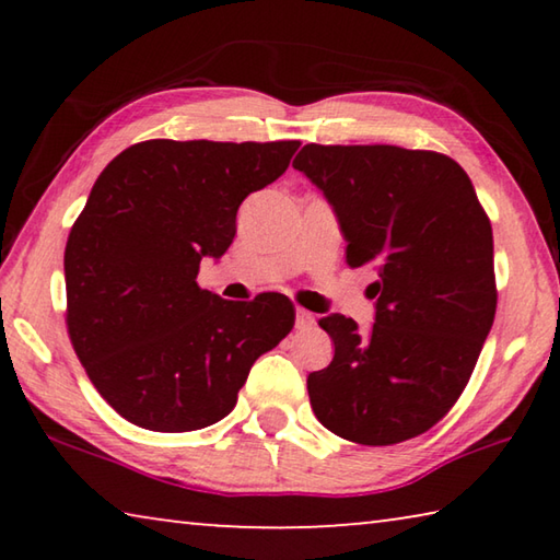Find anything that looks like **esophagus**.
Masks as SVG:
<instances>
[{
    "label": "esophagus",
    "instance_id": "34e87169",
    "mask_svg": "<svg viewBox=\"0 0 560 560\" xmlns=\"http://www.w3.org/2000/svg\"><path fill=\"white\" fill-rule=\"evenodd\" d=\"M316 324V316L306 308H296V328H311Z\"/></svg>",
    "mask_w": 560,
    "mask_h": 560
}]
</instances>
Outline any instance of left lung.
I'll list each match as a JSON object with an SVG mask.
<instances>
[{
	"instance_id": "8db88e82",
	"label": "left lung",
	"mask_w": 560,
	"mask_h": 560,
	"mask_svg": "<svg viewBox=\"0 0 560 560\" xmlns=\"http://www.w3.org/2000/svg\"><path fill=\"white\" fill-rule=\"evenodd\" d=\"M293 167L338 217L348 267H371V334L318 320L336 353L308 375L311 407L338 438L385 447L452 410L494 324V236L452 158L397 145H303Z\"/></svg>"
}]
</instances>
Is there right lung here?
<instances>
[{
    "label": "right lung",
    "instance_id": "obj_1",
    "mask_svg": "<svg viewBox=\"0 0 560 560\" xmlns=\"http://www.w3.org/2000/svg\"><path fill=\"white\" fill-rule=\"evenodd\" d=\"M299 140H145L113 158L63 254L66 326L113 410L153 432L220 422L254 360L293 328L281 293L226 301L197 287L246 195L287 173Z\"/></svg>",
    "mask_w": 560,
    "mask_h": 560
}]
</instances>
